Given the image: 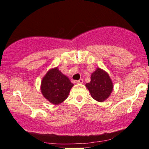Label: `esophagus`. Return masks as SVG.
I'll list each match as a JSON object with an SVG mask.
<instances>
[{"label": "esophagus", "instance_id": "34e87169", "mask_svg": "<svg viewBox=\"0 0 149 149\" xmlns=\"http://www.w3.org/2000/svg\"><path fill=\"white\" fill-rule=\"evenodd\" d=\"M83 82H84V80L82 79H79V80H77L76 81H75V83L76 84H83Z\"/></svg>", "mask_w": 149, "mask_h": 149}]
</instances>
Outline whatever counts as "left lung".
Instances as JSON below:
<instances>
[{
    "instance_id": "left-lung-1",
    "label": "left lung",
    "mask_w": 149,
    "mask_h": 149,
    "mask_svg": "<svg viewBox=\"0 0 149 149\" xmlns=\"http://www.w3.org/2000/svg\"><path fill=\"white\" fill-rule=\"evenodd\" d=\"M86 86L92 97L98 102H103L107 99L113 89V84L109 75L99 68L92 73L91 81L86 84Z\"/></svg>"
}]
</instances>
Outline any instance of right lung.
<instances>
[{"label":"right lung","instance_id":"obj_1","mask_svg":"<svg viewBox=\"0 0 149 149\" xmlns=\"http://www.w3.org/2000/svg\"><path fill=\"white\" fill-rule=\"evenodd\" d=\"M74 84L58 68L48 71L41 81L40 91L44 97L54 104H59L68 98Z\"/></svg>","mask_w":149,"mask_h":149}]
</instances>
